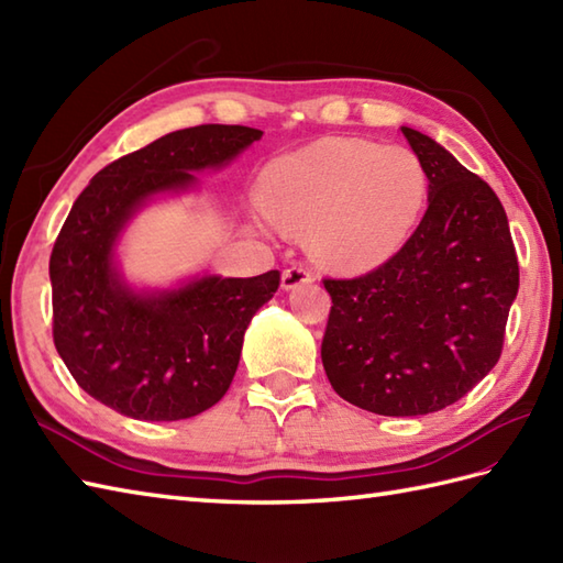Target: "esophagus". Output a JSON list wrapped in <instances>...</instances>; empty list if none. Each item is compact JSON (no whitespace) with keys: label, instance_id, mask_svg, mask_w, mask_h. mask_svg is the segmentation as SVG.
Masks as SVG:
<instances>
[{"label":"esophagus","instance_id":"obj_1","mask_svg":"<svg viewBox=\"0 0 563 563\" xmlns=\"http://www.w3.org/2000/svg\"><path fill=\"white\" fill-rule=\"evenodd\" d=\"M314 280V273L309 271L302 263H297V266H290L283 271V290H295L300 288L305 283H312Z\"/></svg>","mask_w":563,"mask_h":563}]
</instances>
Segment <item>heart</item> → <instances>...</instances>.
<instances>
[{
    "label": "heart",
    "mask_w": 563,
    "mask_h": 563,
    "mask_svg": "<svg viewBox=\"0 0 563 563\" xmlns=\"http://www.w3.org/2000/svg\"><path fill=\"white\" fill-rule=\"evenodd\" d=\"M426 196L428 176L411 150L357 137H327L283 154L258 186L268 220L305 232L309 254L336 271L389 258L421 218Z\"/></svg>",
    "instance_id": "obj_1"
}]
</instances>
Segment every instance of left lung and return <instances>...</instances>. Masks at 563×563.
<instances>
[{"instance_id":"obj_1","label":"left lung","mask_w":563,"mask_h":563,"mask_svg":"<svg viewBox=\"0 0 563 563\" xmlns=\"http://www.w3.org/2000/svg\"><path fill=\"white\" fill-rule=\"evenodd\" d=\"M428 176V210L397 254L333 280L321 363L339 397L379 416L445 409L492 373L520 271L506 210L435 140L401 128Z\"/></svg>"}]
</instances>
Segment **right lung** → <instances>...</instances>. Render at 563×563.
Returning <instances> with one entry per match:
<instances>
[{
    "mask_svg": "<svg viewBox=\"0 0 563 563\" xmlns=\"http://www.w3.org/2000/svg\"><path fill=\"white\" fill-rule=\"evenodd\" d=\"M261 135L246 125L176 130L106 166L75 200L51 254L53 341L89 397L137 421H181L230 389L244 331L280 273L135 290L115 244L152 198L194 188V172L222 169Z\"/></svg>",
    "mask_w": 563,
    "mask_h": 563,
    "instance_id": "obj_1",
    "label": "right lung"
}]
</instances>
